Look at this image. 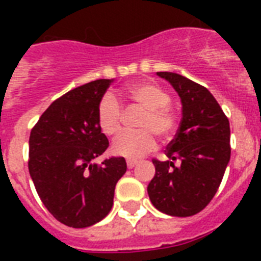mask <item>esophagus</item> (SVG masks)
Here are the masks:
<instances>
[{"label":"esophagus","instance_id":"34e87169","mask_svg":"<svg viewBox=\"0 0 261 261\" xmlns=\"http://www.w3.org/2000/svg\"><path fill=\"white\" fill-rule=\"evenodd\" d=\"M137 164H138V161H135V160H127V167L130 168V169L131 168H134Z\"/></svg>","mask_w":261,"mask_h":261}]
</instances>
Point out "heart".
Here are the masks:
<instances>
[{
  "label": "heart",
  "instance_id": "heart-1",
  "mask_svg": "<svg viewBox=\"0 0 261 261\" xmlns=\"http://www.w3.org/2000/svg\"><path fill=\"white\" fill-rule=\"evenodd\" d=\"M127 96L143 110L134 133H123L112 143L115 154L127 159H139L155 147L154 134L163 142L173 138L177 130V116L169 108L171 96L167 90L151 83H137L127 88ZM123 108L112 96L106 94L97 106V124L108 137H114L122 128Z\"/></svg>",
  "mask_w": 261,
  "mask_h": 261
}]
</instances>
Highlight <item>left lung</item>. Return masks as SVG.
I'll use <instances>...</instances> for the list:
<instances>
[{
	"mask_svg": "<svg viewBox=\"0 0 261 261\" xmlns=\"http://www.w3.org/2000/svg\"><path fill=\"white\" fill-rule=\"evenodd\" d=\"M181 98L182 118L167 146V160L153 159L147 186L153 206L173 217L200 213L214 198L230 160V126L208 89L180 74L159 71Z\"/></svg>",
	"mask_w": 261,
	"mask_h": 261,
	"instance_id": "left-lung-1",
	"label": "left lung"
}]
</instances>
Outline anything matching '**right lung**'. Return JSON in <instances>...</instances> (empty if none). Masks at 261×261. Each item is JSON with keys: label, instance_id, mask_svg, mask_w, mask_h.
Returning <instances> with one entry per match:
<instances>
[{"label": "right lung", "instance_id": "obj_1", "mask_svg": "<svg viewBox=\"0 0 261 261\" xmlns=\"http://www.w3.org/2000/svg\"><path fill=\"white\" fill-rule=\"evenodd\" d=\"M112 80H96L57 98L31 130L28 169L39 198L66 226H92L112 208L126 160L93 163L110 142L97 124V106Z\"/></svg>", "mask_w": 261, "mask_h": 261}]
</instances>
